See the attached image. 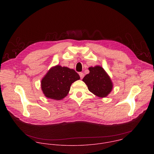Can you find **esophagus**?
Listing matches in <instances>:
<instances>
[{
    "label": "esophagus",
    "instance_id": "1",
    "mask_svg": "<svg viewBox=\"0 0 154 154\" xmlns=\"http://www.w3.org/2000/svg\"><path fill=\"white\" fill-rule=\"evenodd\" d=\"M84 75H85V74H84L83 72H80V73H79V75H80V79H82L83 78Z\"/></svg>",
    "mask_w": 154,
    "mask_h": 154
}]
</instances>
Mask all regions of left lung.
<instances>
[{
  "instance_id": "left-lung-1",
  "label": "left lung",
  "mask_w": 154,
  "mask_h": 154,
  "mask_svg": "<svg viewBox=\"0 0 154 154\" xmlns=\"http://www.w3.org/2000/svg\"><path fill=\"white\" fill-rule=\"evenodd\" d=\"M90 73L83 79L88 90L96 96L103 98L106 97L113 90V84L105 69L100 66H95L88 68Z\"/></svg>"
}]
</instances>
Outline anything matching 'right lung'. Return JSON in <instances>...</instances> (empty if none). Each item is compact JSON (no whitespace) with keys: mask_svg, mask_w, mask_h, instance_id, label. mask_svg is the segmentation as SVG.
<instances>
[{"mask_svg":"<svg viewBox=\"0 0 154 154\" xmlns=\"http://www.w3.org/2000/svg\"><path fill=\"white\" fill-rule=\"evenodd\" d=\"M79 79V75L74 69L58 64L42 79L41 88L47 98L59 100L68 95L72 83Z\"/></svg>","mask_w":154,"mask_h":154,"instance_id":"add662e5","label":"right lung"}]
</instances>
